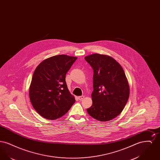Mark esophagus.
<instances>
[{
  "label": "esophagus",
  "instance_id": "1",
  "mask_svg": "<svg viewBox=\"0 0 160 160\" xmlns=\"http://www.w3.org/2000/svg\"><path fill=\"white\" fill-rule=\"evenodd\" d=\"M84 98V96H80L78 97V99L79 100H82Z\"/></svg>",
  "mask_w": 160,
  "mask_h": 160
}]
</instances>
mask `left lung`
Masks as SVG:
<instances>
[{"label": "left lung", "instance_id": "obj_1", "mask_svg": "<svg viewBox=\"0 0 160 160\" xmlns=\"http://www.w3.org/2000/svg\"><path fill=\"white\" fill-rule=\"evenodd\" d=\"M93 71L92 105L87 112L93 118L107 122L121 114L129 96L127 78L121 65L106 54L84 57Z\"/></svg>", "mask_w": 160, "mask_h": 160}]
</instances>
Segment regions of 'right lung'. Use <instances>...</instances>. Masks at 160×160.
Segmentation results:
<instances>
[{
  "label": "right lung",
  "mask_w": 160,
  "mask_h": 160,
  "mask_svg": "<svg viewBox=\"0 0 160 160\" xmlns=\"http://www.w3.org/2000/svg\"><path fill=\"white\" fill-rule=\"evenodd\" d=\"M77 58L65 54L42 61L35 69L29 87L31 104L38 114L54 120L66 114L76 100L69 91L65 77Z\"/></svg>",
  "instance_id": "1"
}]
</instances>
